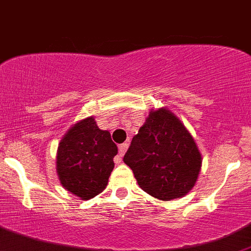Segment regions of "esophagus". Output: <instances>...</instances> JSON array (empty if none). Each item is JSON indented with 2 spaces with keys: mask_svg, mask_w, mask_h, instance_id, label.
Returning <instances> with one entry per match:
<instances>
[{
  "mask_svg": "<svg viewBox=\"0 0 251 251\" xmlns=\"http://www.w3.org/2000/svg\"><path fill=\"white\" fill-rule=\"evenodd\" d=\"M128 146H129V144H126V143L121 144L120 146H118V157H117V161L118 162L122 161V157H123V154L126 153V149H128Z\"/></svg>",
  "mask_w": 251,
  "mask_h": 251,
  "instance_id": "34e87169",
  "label": "esophagus"
}]
</instances>
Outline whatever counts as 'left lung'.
I'll return each mask as SVG.
<instances>
[{
    "mask_svg": "<svg viewBox=\"0 0 251 251\" xmlns=\"http://www.w3.org/2000/svg\"><path fill=\"white\" fill-rule=\"evenodd\" d=\"M123 161L145 192L161 201L187 195L202 167L192 135L167 107L150 112Z\"/></svg>",
    "mask_w": 251,
    "mask_h": 251,
    "instance_id": "obj_1",
    "label": "left lung"
}]
</instances>
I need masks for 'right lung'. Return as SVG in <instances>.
Segmentation results:
<instances>
[{"instance_id":"right-lung-1","label":"right lung","mask_w":251,"mask_h":251,"mask_svg":"<svg viewBox=\"0 0 251 251\" xmlns=\"http://www.w3.org/2000/svg\"><path fill=\"white\" fill-rule=\"evenodd\" d=\"M118 150L107 130L97 126L94 117L79 121L59 143L56 172L61 185L83 201L106 188Z\"/></svg>"}]
</instances>
